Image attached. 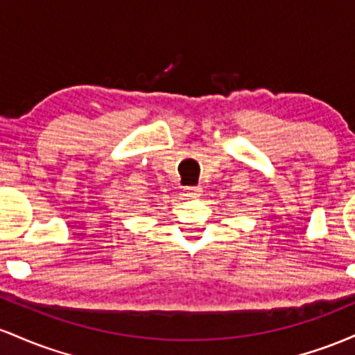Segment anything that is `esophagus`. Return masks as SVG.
Returning <instances> with one entry per match:
<instances>
[{"label": "esophagus", "mask_w": 355, "mask_h": 355, "mask_svg": "<svg viewBox=\"0 0 355 355\" xmlns=\"http://www.w3.org/2000/svg\"><path fill=\"white\" fill-rule=\"evenodd\" d=\"M184 193L188 198H199L202 194V189L199 186H191V188H186Z\"/></svg>", "instance_id": "1"}]
</instances>
